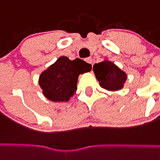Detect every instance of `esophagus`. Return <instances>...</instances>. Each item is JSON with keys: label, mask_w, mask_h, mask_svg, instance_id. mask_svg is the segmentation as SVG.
I'll list each match as a JSON object with an SVG mask.
<instances>
[{"label": "esophagus", "mask_w": 160, "mask_h": 160, "mask_svg": "<svg viewBox=\"0 0 160 160\" xmlns=\"http://www.w3.org/2000/svg\"><path fill=\"white\" fill-rule=\"evenodd\" d=\"M85 62H87V63H88V64H92V58H87L86 59H85Z\"/></svg>", "instance_id": "obj_1"}]
</instances>
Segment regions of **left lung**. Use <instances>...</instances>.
<instances>
[{
    "label": "left lung",
    "instance_id": "left-lung-1",
    "mask_svg": "<svg viewBox=\"0 0 160 160\" xmlns=\"http://www.w3.org/2000/svg\"><path fill=\"white\" fill-rule=\"evenodd\" d=\"M93 71L100 87L110 92L122 90L127 80L126 72L107 58L95 64Z\"/></svg>",
    "mask_w": 160,
    "mask_h": 160
}]
</instances>
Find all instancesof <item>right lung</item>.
I'll return each mask as SVG.
<instances>
[{
	"label": "right lung",
	"instance_id": "add662e5",
	"mask_svg": "<svg viewBox=\"0 0 160 160\" xmlns=\"http://www.w3.org/2000/svg\"><path fill=\"white\" fill-rule=\"evenodd\" d=\"M91 69L92 65L83 60L77 58L71 61L67 57L62 56L42 72L38 84L43 95L49 100L68 102L77 92L79 76Z\"/></svg>",
	"mask_w": 160,
	"mask_h": 160
}]
</instances>
